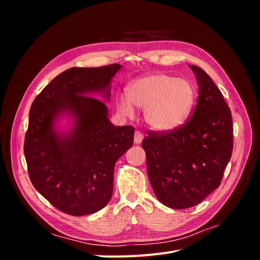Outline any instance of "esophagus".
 <instances>
[{
	"label": "esophagus",
	"mask_w": 260,
	"mask_h": 260,
	"mask_svg": "<svg viewBox=\"0 0 260 260\" xmlns=\"http://www.w3.org/2000/svg\"><path fill=\"white\" fill-rule=\"evenodd\" d=\"M143 141V135L140 131L135 132V143L140 144Z\"/></svg>",
	"instance_id": "34e87169"
}]
</instances>
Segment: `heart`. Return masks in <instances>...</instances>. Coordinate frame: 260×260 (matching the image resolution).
I'll return each mask as SVG.
<instances>
[{
	"label": "heart",
	"mask_w": 260,
	"mask_h": 260,
	"mask_svg": "<svg viewBox=\"0 0 260 260\" xmlns=\"http://www.w3.org/2000/svg\"><path fill=\"white\" fill-rule=\"evenodd\" d=\"M196 103L194 85L185 79L151 74L133 80L128 95L116 98L118 112L124 117L135 115V105L144 109V120L152 130L167 133L181 128L190 118Z\"/></svg>",
	"instance_id": "b5f03b06"
}]
</instances>
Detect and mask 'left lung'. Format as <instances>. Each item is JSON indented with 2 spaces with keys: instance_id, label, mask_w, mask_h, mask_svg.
Wrapping results in <instances>:
<instances>
[{
  "instance_id": "8db88e82",
  "label": "left lung",
  "mask_w": 260,
  "mask_h": 260,
  "mask_svg": "<svg viewBox=\"0 0 260 260\" xmlns=\"http://www.w3.org/2000/svg\"><path fill=\"white\" fill-rule=\"evenodd\" d=\"M199 84L194 113L176 131L148 132L142 147L156 198L174 209L200 204L220 185L233 149L232 115L218 86L190 65Z\"/></svg>"
}]
</instances>
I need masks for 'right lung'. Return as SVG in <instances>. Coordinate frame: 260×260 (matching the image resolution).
Here are the masks:
<instances>
[{
  "instance_id": "1",
  "label": "right lung",
  "mask_w": 260,
  "mask_h": 260,
  "mask_svg": "<svg viewBox=\"0 0 260 260\" xmlns=\"http://www.w3.org/2000/svg\"><path fill=\"white\" fill-rule=\"evenodd\" d=\"M121 65L73 67L45 86L35 99L23 152L36 190L54 207L72 216L104 208L113 195L116 161L133 144L135 128L115 127L101 94L111 99V82ZM62 116L72 125L57 129Z\"/></svg>"
}]
</instances>
